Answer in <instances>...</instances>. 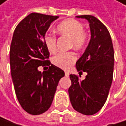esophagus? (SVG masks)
Here are the masks:
<instances>
[{
  "instance_id": "obj_1",
  "label": "esophagus",
  "mask_w": 126,
  "mask_h": 126,
  "mask_svg": "<svg viewBox=\"0 0 126 126\" xmlns=\"http://www.w3.org/2000/svg\"><path fill=\"white\" fill-rule=\"evenodd\" d=\"M65 76H66V77H68V76H69V72H66V71L65 72Z\"/></svg>"
}]
</instances>
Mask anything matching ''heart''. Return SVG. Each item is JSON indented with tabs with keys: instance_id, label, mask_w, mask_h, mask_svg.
Segmentation results:
<instances>
[{
	"instance_id": "heart-1",
	"label": "heart",
	"mask_w": 126,
	"mask_h": 126,
	"mask_svg": "<svg viewBox=\"0 0 126 126\" xmlns=\"http://www.w3.org/2000/svg\"><path fill=\"white\" fill-rule=\"evenodd\" d=\"M57 31L60 35L69 38V48L77 50H84L88 43V35L85 30L83 23L73 19H68L61 22L57 27ZM44 45L50 53L57 50V38L52 34H47L44 37ZM76 60V54L73 51L61 53L53 58V63L56 66L67 69Z\"/></svg>"
}]
</instances>
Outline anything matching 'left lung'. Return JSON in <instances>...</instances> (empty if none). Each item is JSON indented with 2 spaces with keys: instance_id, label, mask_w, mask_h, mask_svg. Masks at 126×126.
I'll return each instance as SVG.
<instances>
[{
  "instance_id": "obj_1",
  "label": "left lung",
  "mask_w": 126,
  "mask_h": 126,
  "mask_svg": "<svg viewBox=\"0 0 126 126\" xmlns=\"http://www.w3.org/2000/svg\"><path fill=\"white\" fill-rule=\"evenodd\" d=\"M76 17L90 23V42L76 64L79 73L86 72L87 76L80 80L76 75H69L72 85L68 91L74 110L93 115L103 107L108 97L113 81L114 50L110 32L99 19L91 15Z\"/></svg>"
}]
</instances>
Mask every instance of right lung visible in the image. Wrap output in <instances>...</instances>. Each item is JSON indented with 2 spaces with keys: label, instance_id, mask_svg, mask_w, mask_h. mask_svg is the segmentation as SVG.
<instances>
[{
  "label": "right lung",
  "instance_id": "add662e5",
  "mask_svg": "<svg viewBox=\"0 0 126 126\" xmlns=\"http://www.w3.org/2000/svg\"><path fill=\"white\" fill-rule=\"evenodd\" d=\"M58 17L30 13L13 32L10 49L12 79L21 107L32 115L41 114L50 108L58 82L65 76L61 69L50 64V53L44 45L46 32ZM40 65L49 69L41 73L37 69Z\"/></svg>",
  "mask_w": 126,
  "mask_h": 126
}]
</instances>
